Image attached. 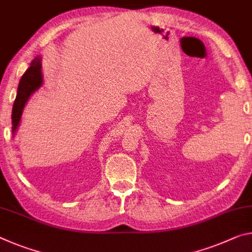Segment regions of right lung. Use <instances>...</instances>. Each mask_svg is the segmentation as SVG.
Listing matches in <instances>:
<instances>
[{
	"label": "right lung",
	"instance_id": "obj_1",
	"mask_svg": "<svg viewBox=\"0 0 252 252\" xmlns=\"http://www.w3.org/2000/svg\"><path fill=\"white\" fill-rule=\"evenodd\" d=\"M42 84V75H41V63L40 59L35 58L31 63L29 68L20 79L18 94L15 97L13 109H12V132L17 130V127L21 120L22 111L25 107L26 103L29 99L30 95L33 93L35 90H38L40 85Z\"/></svg>",
	"mask_w": 252,
	"mask_h": 252
}]
</instances>
